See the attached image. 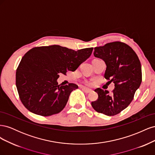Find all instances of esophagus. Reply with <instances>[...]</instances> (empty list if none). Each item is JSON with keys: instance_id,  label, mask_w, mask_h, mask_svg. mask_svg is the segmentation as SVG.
Instances as JSON below:
<instances>
[{"instance_id": "obj_1", "label": "esophagus", "mask_w": 155, "mask_h": 155, "mask_svg": "<svg viewBox=\"0 0 155 155\" xmlns=\"http://www.w3.org/2000/svg\"><path fill=\"white\" fill-rule=\"evenodd\" d=\"M81 89L82 90L85 92V93H90L92 91L91 90H90V89H88V88H85V87H81Z\"/></svg>"}]
</instances>
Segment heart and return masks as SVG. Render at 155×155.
I'll list each match as a JSON object with an SVG mask.
<instances>
[{"label": "heart", "mask_w": 155, "mask_h": 155, "mask_svg": "<svg viewBox=\"0 0 155 155\" xmlns=\"http://www.w3.org/2000/svg\"><path fill=\"white\" fill-rule=\"evenodd\" d=\"M85 84H86V85H91V83H88V82H85Z\"/></svg>", "instance_id": "1"}]
</instances>
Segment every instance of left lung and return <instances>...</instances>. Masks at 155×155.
Returning a JSON list of instances; mask_svg holds the SVG:
<instances>
[{
	"label": "left lung",
	"instance_id": "8db88e82",
	"mask_svg": "<svg viewBox=\"0 0 155 155\" xmlns=\"http://www.w3.org/2000/svg\"><path fill=\"white\" fill-rule=\"evenodd\" d=\"M94 55L105 62L104 77L109 80L108 82H113L115 87L111 94L96 88L94 91L98 98L92 101V107L97 112L107 116L116 115L129 105L141 85V63L132 48L120 41L94 48Z\"/></svg>",
	"mask_w": 155,
	"mask_h": 155
}]
</instances>
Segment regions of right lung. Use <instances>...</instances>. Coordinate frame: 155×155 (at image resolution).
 Returning a JSON list of instances; mask_svg holds the SVG:
<instances>
[{
  "label": "right lung",
  "mask_w": 155,
  "mask_h": 155,
  "mask_svg": "<svg viewBox=\"0 0 155 155\" xmlns=\"http://www.w3.org/2000/svg\"><path fill=\"white\" fill-rule=\"evenodd\" d=\"M93 48L78 51L59 45L39 46L23 56L16 71V87L22 104L35 114H58L66 105L74 83L58 85L59 74L74 72L90 57Z\"/></svg>",
  "instance_id": "1"
}]
</instances>
